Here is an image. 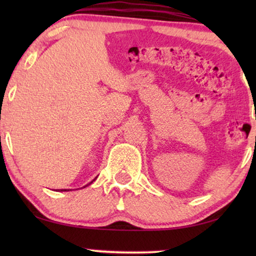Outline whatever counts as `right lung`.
I'll list each match as a JSON object with an SVG mask.
<instances>
[{
    "instance_id": "obj_1",
    "label": "right lung",
    "mask_w": 256,
    "mask_h": 256,
    "mask_svg": "<svg viewBox=\"0 0 256 256\" xmlns=\"http://www.w3.org/2000/svg\"><path fill=\"white\" fill-rule=\"evenodd\" d=\"M62 191H64V190H62ZM65 191H66V190H65Z\"/></svg>"
}]
</instances>
